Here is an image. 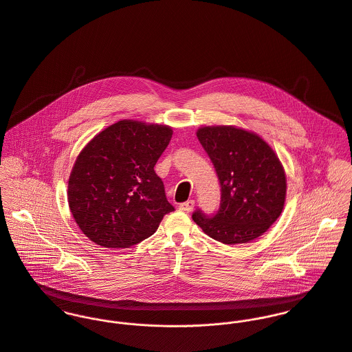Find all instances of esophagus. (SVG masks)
<instances>
[{
  "label": "esophagus",
  "instance_id": "obj_1",
  "mask_svg": "<svg viewBox=\"0 0 352 352\" xmlns=\"http://www.w3.org/2000/svg\"><path fill=\"white\" fill-rule=\"evenodd\" d=\"M193 208H195V200H188V201L179 204L181 211L190 212Z\"/></svg>",
  "mask_w": 352,
  "mask_h": 352
}]
</instances>
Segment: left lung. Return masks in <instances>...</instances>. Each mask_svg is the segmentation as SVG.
<instances>
[{"label": "left lung", "mask_w": 352, "mask_h": 352, "mask_svg": "<svg viewBox=\"0 0 352 352\" xmlns=\"http://www.w3.org/2000/svg\"><path fill=\"white\" fill-rule=\"evenodd\" d=\"M197 138L220 184L219 210L193 212L203 231L224 245L250 242L280 216L285 174L272 148L257 135L234 126H204Z\"/></svg>", "instance_id": "8db88e82"}]
</instances>
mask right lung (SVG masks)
<instances>
[{"instance_id": "add662e5", "label": "right lung", "mask_w": 352, "mask_h": 352, "mask_svg": "<svg viewBox=\"0 0 352 352\" xmlns=\"http://www.w3.org/2000/svg\"><path fill=\"white\" fill-rule=\"evenodd\" d=\"M173 138L162 125L120 121L96 135L72 170L68 201L80 230L96 245L131 248L174 211L153 167Z\"/></svg>"}]
</instances>
